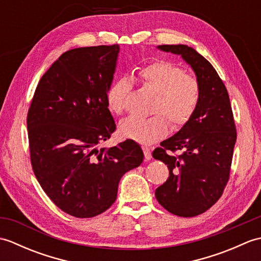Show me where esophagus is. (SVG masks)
<instances>
[{
	"mask_svg": "<svg viewBox=\"0 0 261 261\" xmlns=\"http://www.w3.org/2000/svg\"><path fill=\"white\" fill-rule=\"evenodd\" d=\"M142 149H143V153H145V158L147 160H150L151 159V149L147 146H143Z\"/></svg>",
	"mask_w": 261,
	"mask_h": 261,
	"instance_id": "obj_1",
	"label": "esophagus"
}]
</instances>
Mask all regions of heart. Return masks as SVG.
I'll list each match as a JSON object with an SVG mask.
<instances>
[{
    "mask_svg": "<svg viewBox=\"0 0 261 261\" xmlns=\"http://www.w3.org/2000/svg\"><path fill=\"white\" fill-rule=\"evenodd\" d=\"M141 84L156 94L150 118L129 116L120 123L121 135L127 139L150 143L167 135L169 124L181 126L191 119L199 101V84L193 76L184 73L178 66L165 60H157L137 71ZM131 83L119 79L107 93L109 109L121 114L125 109Z\"/></svg>",
    "mask_w": 261,
    "mask_h": 261,
    "instance_id": "b5f03b06",
    "label": "heart"
}]
</instances>
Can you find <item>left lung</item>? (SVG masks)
Returning <instances> with one entry per match:
<instances>
[{
  "label": "left lung",
  "mask_w": 261,
  "mask_h": 261,
  "mask_svg": "<svg viewBox=\"0 0 261 261\" xmlns=\"http://www.w3.org/2000/svg\"><path fill=\"white\" fill-rule=\"evenodd\" d=\"M191 66L199 84L195 112L181 129L160 143L154 159L167 165L169 177L154 195L168 212L184 218L204 213L218 201L229 180L237 132L228 91L214 67L186 45H162ZM180 150L179 156L172 153Z\"/></svg>",
  "instance_id": "8db88e82"
}]
</instances>
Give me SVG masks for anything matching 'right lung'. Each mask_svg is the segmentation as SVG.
Wrapping results in <instances>:
<instances>
[{
    "instance_id": "obj_1",
    "label": "right lung",
    "mask_w": 261,
    "mask_h": 261,
    "mask_svg": "<svg viewBox=\"0 0 261 261\" xmlns=\"http://www.w3.org/2000/svg\"><path fill=\"white\" fill-rule=\"evenodd\" d=\"M119 53L118 45L64 53L38 83L28 112L33 173L49 198L76 218L107 211L121 177L143 160L134 140L99 148L115 130L107 93Z\"/></svg>"
}]
</instances>
